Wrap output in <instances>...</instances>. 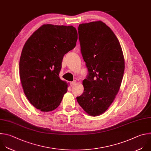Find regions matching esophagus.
I'll return each instance as SVG.
<instances>
[{"label": "esophagus", "instance_id": "esophagus-1", "mask_svg": "<svg viewBox=\"0 0 151 151\" xmlns=\"http://www.w3.org/2000/svg\"><path fill=\"white\" fill-rule=\"evenodd\" d=\"M76 83V81H73V82H70V85H71L72 86V85H75Z\"/></svg>", "mask_w": 151, "mask_h": 151}]
</instances>
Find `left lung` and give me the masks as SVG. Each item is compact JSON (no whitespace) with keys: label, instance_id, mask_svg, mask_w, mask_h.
<instances>
[{"label":"left lung","instance_id":"8db88e82","mask_svg":"<svg viewBox=\"0 0 151 151\" xmlns=\"http://www.w3.org/2000/svg\"><path fill=\"white\" fill-rule=\"evenodd\" d=\"M81 53L88 75L82 82L84 91L77 101L89 115L102 114L119 92L124 71L120 44L113 31L101 21L79 24Z\"/></svg>","mask_w":151,"mask_h":151}]
</instances>
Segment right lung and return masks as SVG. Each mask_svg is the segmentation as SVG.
I'll return each mask as SVG.
<instances>
[{
    "mask_svg": "<svg viewBox=\"0 0 151 151\" xmlns=\"http://www.w3.org/2000/svg\"><path fill=\"white\" fill-rule=\"evenodd\" d=\"M78 32L73 26L44 24L27 40L19 60V74L25 95L41 111L60 105L68 83L59 73L65 54L74 48Z\"/></svg>",
    "mask_w": 151,
    "mask_h": 151,
    "instance_id": "add662e5",
    "label": "right lung"
}]
</instances>
